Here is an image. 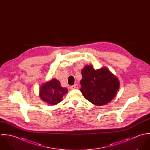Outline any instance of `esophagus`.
Listing matches in <instances>:
<instances>
[{"label":"esophagus","mask_w":150,"mask_h":150,"mask_svg":"<svg viewBox=\"0 0 150 150\" xmlns=\"http://www.w3.org/2000/svg\"><path fill=\"white\" fill-rule=\"evenodd\" d=\"M76 88V84H74V85H73V86H70V88L71 89H74Z\"/></svg>","instance_id":"esophagus-1"}]
</instances>
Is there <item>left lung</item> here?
Listing matches in <instances>:
<instances>
[{
	"label": "left lung",
	"instance_id": "left-lung-1",
	"mask_svg": "<svg viewBox=\"0 0 150 150\" xmlns=\"http://www.w3.org/2000/svg\"><path fill=\"white\" fill-rule=\"evenodd\" d=\"M81 74L80 91L92 104L106 105L116 96L120 81L106 67L95 70L92 65H86L81 70Z\"/></svg>",
	"mask_w": 150,
	"mask_h": 150
}]
</instances>
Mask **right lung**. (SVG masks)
Returning <instances> with one entry per match:
<instances>
[{"label": "right lung", "instance_id": "right-lung-1", "mask_svg": "<svg viewBox=\"0 0 150 150\" xmlns=\"http://www.w3.org/2000/svg\"><path fill=\"white\" fill-rule=\"evenodd\" d=\"M67 92V89L62 87L57 79H53L41 86L39 95L44 102L55 105L62 101L63 96Z\"/></svg>", "mask_w": 150, "mask_h": 150}]
</instances>
